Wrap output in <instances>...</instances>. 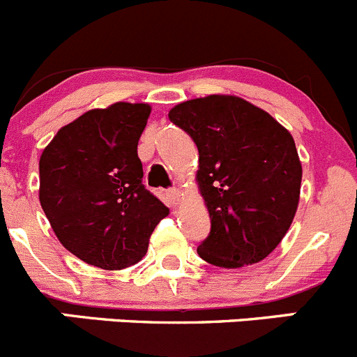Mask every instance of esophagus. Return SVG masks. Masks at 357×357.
<instances>
[{
  "label": "esophagus",
  "instance_id": "1",
  "mask_svg": "<svg viewBox=\"0 0 357 357\" xmlns=\"http://www.w3.org/2000/svg\"><path fill=\"white\" fill-rule=\"evenodd\" d=\"M166 196H168L169 203H172L173 206L181 205L182 198H184V195H182V191H181V189H169V191L166 192Z\"/></svg>",
  "mask_w": 357,
  "mask_h": 357
}]
</instances>
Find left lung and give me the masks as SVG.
<instances>
[{
  "label": "left lung",
  "instance_id": "8db88e82",
  "mask_svg": "<svg viewBox=\"0 0 357 357\" xmlns=\"http://www.w3.org/2000/svg\"><path fill=\"white\" fill-rule=\"evenodd\" d=\"M168 117L198 147L196 182L212 222L199 257L219 268L263 261L289 231L300 203L303 169L293 135L231 94L184 101Z\"/></svg>",
  "mask_w": 357,
  "mask_h": 357
}]
</instances>
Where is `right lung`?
I'll return each instance as SVG.
<instances>
[{
    "instance_id": "1",
    "label": "right lung",
    "mask_w": 357,
    "mask_h": 357,
    "mask_svg": "<svg viewBox=\"0 0 357 357\" xmlns=\"http://www.w3.org/2000/svg\"><path fill=\"white\" fill-rule=\"evenodd\" d=\"M149 103L117 101L63 126L40 155V205L66 250L101 270L138 263L169 213L142 184Z\"/></svg>"
}]
</instances>
